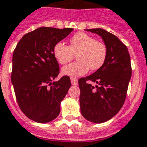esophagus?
<instances>
[{
  "label": "esophagus",
  "mask_w": 147,
  "mask_h": 147,
  "mask_svg": "<svg viewBox=\"0 0 147 147\" xmlns=\"http://www.w3.org/2000/svg\"><path fill=\"white\" fill-rule=\"evenodd\" d=\"M70 81H71L72 85H74V86H77V85H78V79H77V78H70Z\"/></svg>",
  "instance_id": "esophagus-1"
}]
</instances>
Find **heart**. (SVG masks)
<instances>
[{
  "label": "heart",
  "instance_id": "1",
  "mask_svg": "<svg viewBox=\"0 0 147 147\" xmlns=\"http://www.w3.org/2000/svg\"><path fill=\"white\" fill-rule=\"evenodd\" d=\"M53 56L61 65L72 61L77 53V61L62 68V74L70 77L86 74L90 68L98 70L102 66L107 56V48L102 41L83 32L75 33L69 40V45L57 42L53 46Z\"/></svg>",
  "mask_w": 147,
  "mask_h": 147
}]
</instances>
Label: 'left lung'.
<instances>
[{
    "label": "left lung",
    "mask_w": 147,
    "mask_h": 147,
    "mask_svg": "<svg viewBox=\"0 0 147 147\" xmlns=\"http://www.w3.org/2000/svg\"><path fill=\"white\" fill-rule=\"evenodd\" d=\"M98 34L107 48L105 63L93 74L78 80L81 113L88 121L102 123L121 110L132 74L128 49L118 37L102 29H86ZM97 84L94 87L90 83Z\"/></svg>",
    "instance_id": "8db88e82"
}]
</instances>
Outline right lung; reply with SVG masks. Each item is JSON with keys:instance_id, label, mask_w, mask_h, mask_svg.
Instances as JSON below:
<instances>
[{"instance_id": "add662e5", "label": "right lung", "mask_w": 147, "mask_h": 147, "mask_svg": "<svg viewBox=\"0 0 147 147\" xmlns=\"http://www.w3.org/2000/svg\"><path fill=\"white\" fill-rule=\"evenodd\" d=\"M72 28L41 27L25 34L13 54L11 81L21 110L34 122H51L60 114L61 102L71 86L69 76L60 73L53 46L73 31Z\"/></svg>"}]
</instances>
